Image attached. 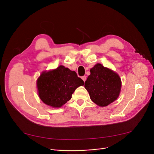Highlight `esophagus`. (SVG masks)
I'll use <instances>...</instances> for the list:
<instances>
[{"instance_id": "esophagus-1", "label": "esophagus", "mask_w": 154, "mask_h": 154, "mask_svg": "<svg viewBox=\"0 0 154 154\" xmlns=\"http://www.w3.org/2000/svg\"><path fill=\"white\" fill-rule=\"evenodd\" d=\"M82 80H83V82H85V80H86V79H87V78H86V76H82Z\"/></svg>"}]
</instances>
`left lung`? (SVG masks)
Segmentation results:
<instances>
[{"instance_id": "8db88e82", "label": "left lung", "mask_w": 154, "mask_h": 154, "mask_svg": "<svg viewBox=\"0 0 154 154\" xmlns=\"http://www.w3.org/2000/svg\"><path fill=\"white\" fill-rule=\"evenodd\" d=\"M91 74L85 82V88L91 100L100 106H105L118 98L122 87L117 73L100 63L90 70Z\"/></svg>"}]
</instances>
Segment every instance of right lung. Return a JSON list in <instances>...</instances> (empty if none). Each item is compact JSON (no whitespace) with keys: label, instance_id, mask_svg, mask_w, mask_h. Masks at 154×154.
<instances>
[{"label":"right lung","instance_id":"obj_1","mask_svg":"<svg viewBox=\"0 0 154 154\" xmlns=\"http://www.w3.org/2000/svg\"><path fill=\"white\" fill-rule=\"evenodd\" d=\"M84 85L76 72L63 66L49 72H44L37 80L41 100L55 108L62 106L71 99L76 88Z\"/></svg>","mask_w":154,"mask_h":154}]
</instances>
